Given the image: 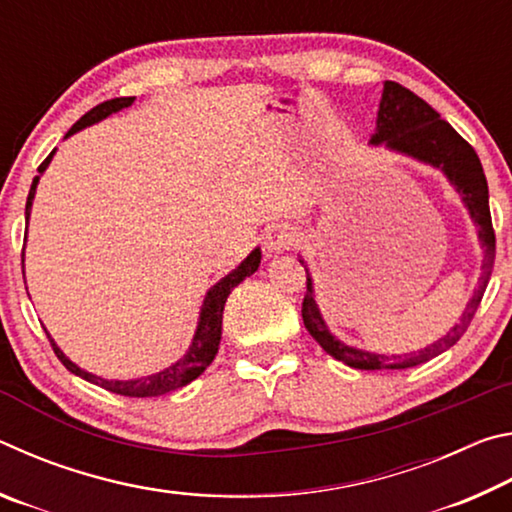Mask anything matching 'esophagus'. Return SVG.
<instances>
[{
	"label": "esophagus",
	"instance_id": "1",
	"mask_svg": "<svg viewBox=\"0 0 512 512\" xmlns=\"http://www.w3.org/2000/svg\"><path fill=\"white\" fill-rule=\"evenodd\" d=\"M293 244H296V230H293L291 225L282 223V225H275V228L268 232L264 248L268 253H280V250H287Z\"/></svg>",
	"mask_w": 512,
	"mask_h": 512
}]
</instances>
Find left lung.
I'll return each mask as SVG.
<instances>
[{
  "label": "left lung",
  "instance_id": "1",
  "mask_svg": "<svg viewBox=\"0 0 512 512\" xmlns=\"http://www.w3.org/2000/svg\"><path fill=\"white\" fill-rule=\"evenodd\" d=\"M370 144H384L388 151L409 155V158L431 164V167L443 171L449 178V183L456 187V192L463 196L467 212H470L472 221L476 223V228H479V239L483 246V271L479 277V287H476L472 300L467 302L461 320L449 329L443 339L427 345L424 350L411 354H391V357H388V354H375L359 348H350V345L341 343L332 332H329L316 305L311 275L305 268L307 293L305 300H302V320H305L307 332L314 336L320 348L350 368L402 370L420 366V363L438 357L440 352L452 348V345L465 334V329L470 327L476 309L481 305L483 291L488 287L492 266H495V230H492L488 205V180H485L481 160L472 146L467 144L445 119H440L438 112L433 110L427 101H422L418 94H413L411 90H406L404 85L395 81L384 83V92H381L377 112V131L370 137Z\"/></svg>",
  "mask_w": 512,
  "mask_h": 512
}]
</instances>
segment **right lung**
Returning a JSON list of instances; mask_svg holds the SVG:
<instances>
[{"label":"right lung","instance_id":"right-lung-1","mask_svg":"<svg viewBox=\"0 0 512 512\" xmlns=\"http://www.w3.org/2000/svg\"><path fill=\"white\" fill-rule=\"evenodd\" d=\"M135 101V97H119V99H110V101H103L99 106H94L90 112H85V115L76 121V124L69 128L67 135H74L76 131H81L85 126H92L97 124V121L106 119L112 112H119L121 108H128L131 103ZM56 149L47 155V160L40 164L38 167V176L33 178L31 189H29V198H27V221L31 216V205H33V196H36V187H38V180L42 176V171L49 167L51 158H54ZM259 262H262V250L255 248L253 253H250L244 262H241L235 271L228 273L214 284V287L207 291V296L203 300V307H201V316H198V327H196V334L192 339V345H189V350L183 359H178L176 363H171L169 368H164L160 372H155V375L149 377H140V379H103L92 375V372L83 370L76 366V363L69 361L63 350L58 348L54 343V339L49 336L51 341V348H54L56 357L60 359V363L69 370L74 372V375H79L85 381H92V384H97L101 388H106L110 393H117V395H124V397H158L164 393H171L176 391V388H183L187 386L189 381H194L198 375H203V370L210 366L214 361L216 352H219V343H221V323H223V307H225V300H228L230 291L237 287L239 282H244L246 277L253 275L257 271ZM22 275H24V253H22Z\"/></svg>","mask_w":512,"mask_h":512}]
</instances>
